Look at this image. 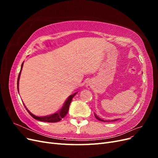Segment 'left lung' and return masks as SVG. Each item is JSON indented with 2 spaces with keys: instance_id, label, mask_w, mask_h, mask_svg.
Instances as JSON below:
<instances>
[{
  "instance_id": "8db88e82",
  "label": "left lung",
  "mask_w": 158,
  "mask_h": 158,
  "mask_svg": "<svg viewBox=\"0 0 158 158\" xmlns=\"http://www.w3.org/2000/svg\"><path fill=\"white\" fill-rule=\"evenodd\" d=\"M95 117H96V118H97V119H98L99 121H102V122H106V121H105L104 120H103V119H101V118H99L98 117H97L96 115H95Z\"/></svg>"
}]
</instances>
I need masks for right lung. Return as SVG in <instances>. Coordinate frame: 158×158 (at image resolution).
<instances>
[{
  "label": "right lung",
  "instance_id": "right-lung-1",
  "mask_svg": "<svg viewBox=\"0 0 158 158\" xmlns=\"http://www.w3.org/2000/svg\"><path fill=\"white\" fill-rule=\"evenodd\" d=\"M23 63L22 64V66H21V69L20 71V73H19L18 75V81H17V87H18V84H19V78H20V73H21V70L22 69V66H23ZM77 93V92H76ZM76 93L70 95V96L67 98V99L66 100V102H64L63 106L62 107L61 109L59 111V112L58 113H54L52 114H51V115L49 116H45V117H37L34 114H33L31 113H30L28 110L26 109H26H27V112L30 113V115L33 117L35 119H37L38 121H44V122H48V123H56V122H59L60 120H62V118H64L66 115V114L68 113L69 111V106H70V104L71 103L72 99L74 98V95L76 94Z\"/></svg>",
  "mask_w": 158,
  "mask_h": 158
}]
</instances>
